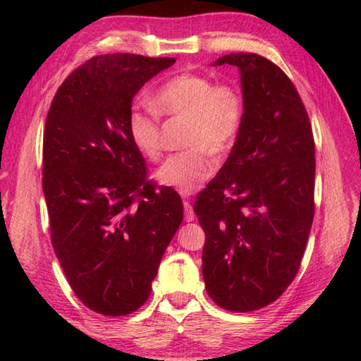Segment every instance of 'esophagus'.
Here are the masks:
<instances>
[{
	"label": "esophagus",
	"mask_w": 361,
	"mask_h": 361,
	"mask_svg": "<svg viewBox=\"0 0 361 361\" xmlns=\"http://www.w3.org/2000/svg\"><path fill=\"white\" fill-rule=\"evenodd\" d=\"M183 207H185V219L186 221L189 223V221H192L194 219V210H192V205L188 202V200H185V202H183Z\"/></svg>",
	"instance_id": "34e87169"
}]
</instances>
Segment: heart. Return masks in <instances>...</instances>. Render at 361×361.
<instances>
[{
  "label": "heart",
  "instance_id": "heart-1",
  "mask_svg": "<svg viewBox=\"0 0 361 361\" xmlns=\"http://www.w3.org/2000/svg\"><path fill=\"white\" fill-rule=\"evenodd\" d=\"M154 105L167 118L188 121L183 132L188 148L170 156L157 170V178L181 194H191L215 173L213 154H226L239 140L247 119L245 95L234 84H218L204 73L183 71L157 89ZM127 132L145 157H161V116L154 109L133 106L127 116Z\"/></svg>",
  "mask_w": 361,
  "mask_h": 361
}]
</instances>
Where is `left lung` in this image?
<instances>
[{
    "mask_svg": "<svg viewBox=\"0 0 361 361\" xmlns=\"http://www.w3.org/2000/svg\"><path fill=\"white\" fill-rule=\"evenodd\" d=\"M226 63L242 73L247 119L194 213L205 232L207 293L226 310L252 312L282 296L301 266L315 212V143L282 68L252 52L215 62Z\"/></svg>",
    "mask_w": 361,
    "mask_h": 361,
    "instance_id": "1",
    "label": "left lung"
}]
</instances>
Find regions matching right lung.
I'll list each match as a JSON object with an SVG mask.
<instances>
[{
  "label": "right lung",
  "mask_w": 361,
  "mask_h": 361,
  "mask_svg": "<svg viewBox=\"0 0 361 361\" xmlns=\"http://www.w3.org/2000/svg\"><path fill=\"white\" fill-rule=\"evenodd\" d=\"M169 57L105 54L70 73L49 108L42 191L51 239L71 290L106 317L148 301L162 255L183 221L178 192L148 178L127 132L142 85Z\"/></svg>",
  "instance_id": "add662e5"
}]
</instances>
